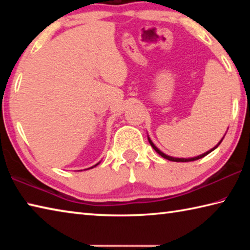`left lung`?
I'll return each instance as SVG.
<instances>
[{
    "label": "left lung",
    "mask_w": 250,
    "mask_h": 250,
    "mask_svg": "<svg viewBox=\"0 0 250 250\" xmlns=\"http://www.w3.org/2000/svg\"><path fill=\"white\" fill-rule=\"evenodd\" d=\"M224 137H225V135H224ZM224 139V138H223ZM223 139L221 141H219L216 146H215L213 149H210L209 151H207V152H205V153H203V154H201V155H198V156H194V158H188V159H184V158H173V156H170V155H167L166 153H163L162 151H160L158 147H156L155 146H154V143L151 141V139H150V137L149 135H147V140H149V142H150V145H151V146L153 147V149L155 150V152L156 153H159L161 156H162V158H164V159H167V160H168V161H174V162H189V161H195V160H198V159H202V158H204L205 155H207L208 153H210L211 151H214L215 149H216V147L221 145V142L223 141Z\"/></svg>",
    "instance_id": "left-lung-1"
}]
</instances>
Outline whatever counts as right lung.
Masks as SVG:
<instances>
[{"label":"right lung","instance_id":"1","mask_svg":"<svg viewBox=\"0 0 250 250\" xmlns=\"http://www.w3.org/2000/svg\"><path fill=\"white\" fill-rule=\"evenodd\" d=\"M98 164H99V163H97V164H96V166H94V167H89V168H92V167H97V166H98ZM87 170H88V168H87Z\"/></svg>","mask_w":250,"mask_h":250}]
</instances>
